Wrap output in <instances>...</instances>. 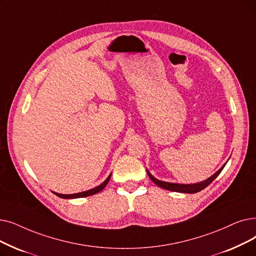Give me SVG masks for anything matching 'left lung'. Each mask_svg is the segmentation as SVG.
Returning a JSON list of instances; mask_svg holds the SVG:
<instances>
[{
	"label": "left lung",
	"mask_w": 256,
	"mask_h": 256,
	"mask_svg": "<svg viewBox=\"0 0 256 256\" xmlns=\"http://www.w3.org/2000/svg\"><path fill=\"white\" fill-rule=\"evenodd\" d=\"M224 164L222 168L214 174L211 176L210 178H208L207 180L201 182V183H196V184H176V183H168V182H163V181H159L158 179H156V178H154L148 170V176L150 178V180L156 184L160 186L161 188H164V190H170V192H183V194H196V192H198L203 190L204 188H206L211 182H212L220 174V172L223 170V168H225Z\"/></svg>",
	"instance_id": "obj_1"
}]
</instances>
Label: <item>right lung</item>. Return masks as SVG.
Wrapping results in <instances>:
<instances>
[{
	"instance_id": "add662e5",
	"label": "right lung",
	"mask_w": 256,
	"mask_h": 256,
	"mask_svg": "<svg viewBox=\"0 0 256 256\" xmlns=\"http://www.w3.org/2000/svg\"><path fill=\"white\" fill-rule=\"evenodd\" d=\"M110 174L108 176V179L99 186L93 188V190H86V192H80V194H58V192H53L56 194L58 196L62 198H84V196H93L99 192H102L104 188L106 186V184L108 183L110 181Z\"/></svg>"
}]
</instances>
